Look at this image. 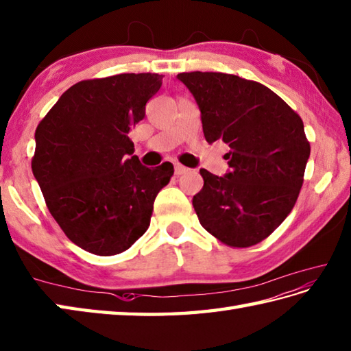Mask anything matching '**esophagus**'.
Wrapping results in <instances>:
<instances>
[{"mask_svg": "<svg viewBox=\"0 0 351 351\" xmlns=\"http://www.w3.org/2000/svg\"><path fill=\"white\" fill-rule=\"evenodd\" d=\"M174 171H176V174L177 176H182V174H186V173H188V168H186V167H183V165H178V163H176V165H174Z\"/></svg>", "mask_w": 351, "mask_h": 351, "instance_id": "1", "label": "esophagus"}]
</instances>
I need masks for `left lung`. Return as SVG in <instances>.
<instances>
[{
    "instance_id": "8db88e82",
    "label": "left lung",
    "mask_w": 351,
    "mask_h": 351,
    "mask_svg": "<svg viewBox=\"0 0 351 351\" xmlns=\"http://www.w3.org/2000/svg\"><path fill=\"white\" fill-rule=\"evenodd\" d=\"M177 78L195 98L206 141L230 147L224 177L199 169L204 184L192 198L199 224L228 247L259 244L289 215L302 189L311 154L303 121L257 82L199 71Z\"/></svg>"
}]
</instances>
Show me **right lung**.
<instances>
[{
  "mask_svg": "<svg viewBox=\"0 0 351 351\" xmlns=\"http://www.w3.org/2000/svg\"><path fill=\"white\" fill-rule=\"evenodd\" d=\"M162 77L78 82L36 128L32 169L48 210L69 241L92 254L130 248L147 232L156 195L174 174L169 162L142 167L128 138Z\"/></svg>",
  "mask_w": 351,
  "mask_h": 351,
  "instance_id": "1",
  "label": "right lung"
}]
</instances>
